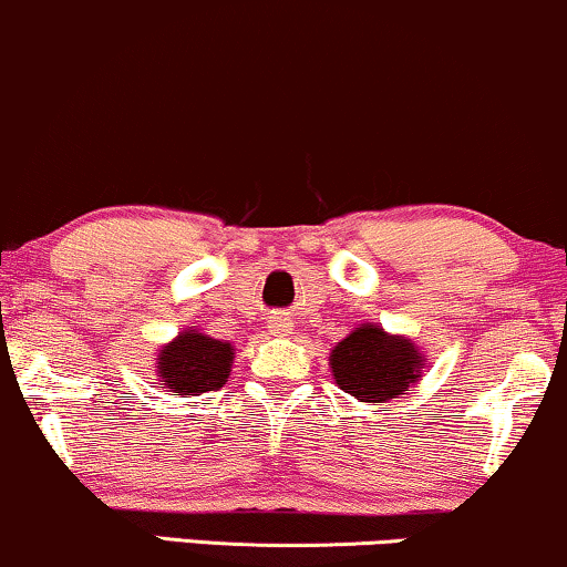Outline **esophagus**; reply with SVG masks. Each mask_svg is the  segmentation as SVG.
Wrapping results in <instances>:
<instances>
[{"mask_svg":"<svg viewBox=\"0 0 567 567\" xmlns=\"http://www.w3.org/2000/svg\"><path fill=\"white\" fill-rule=\"evenodd\" d=\"M267 327H269L271 334H290L292 332V324H290V321H285V319H271Z\"/></svg>","mask_w":567,"mask_h":567,"instance_id":"1","label":"esophagus"}]
</instances>
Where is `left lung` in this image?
Masks as SVG:
<instances>
[{
  "label": "left lung",
  "instance_id": "8db88e82",
  "mask_svg": "<svg viewBox=\"0 0 567 567\" xmlns=\"http://www.w3.org/2000/svg\"><path fill=\"white\" fill-rule=\"evenodd\" d=\"M329 369L334 384L358 403H390L419 384L426 355L411 337L390 334L367 321L332 348Z\"/></svg>",
  "mask_w": 567,
  "mask_h": 567
}]
</instances>
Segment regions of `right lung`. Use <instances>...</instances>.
<instances>
[{"instance_id": "add662e5", "label": "right lung", "mask_w": 567, "mask_h": 567, "mask_svg": "<svg viewBox=\"0 0 567 567\" xmlns=\"http://www.w3.org/2000/svg\"><path fill=\"white\" fill-rule=\"evenodd\" d=\"M235 361V346L214 340L196 327H185L156 353V379L172 395H200L225 386Z\"/></svg>"}]
</instances>
